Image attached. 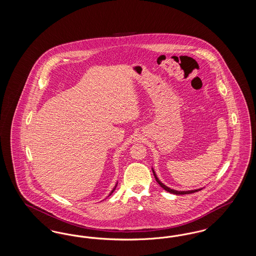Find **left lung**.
Listing matches in <instances>:
<instances>
[{
  "mask_svg": "<svg viewBox=\"0 0 256 256\" xmlns=\"http://www.w3.org/2000/svg\"><path fill=\"white\" fill-rule=\"evenodd\" d=\"M152 172H154V178H156V180L158 182L159 185L164 189V190H166L167 192H169V193H172V194H174V195H186V194H192V193H195V192H198V191H200V190H202V188H200V189H196V190H190V191H176V190H174V189H170L169 187H167L165 184H163V183L161 182L160 180H158V178L156 176V172L154 170L152 169Z\"/></svg>",
  "mask_w": 256,
  "mask_h": 256,
  "instance_id": "1",
  "label": "left lung"
}]
</instances>
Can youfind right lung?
<instances>
[{"mask_svg": "<svg viewBox=\"0 0 256 256\" xmlns=\"http://www.w3.org/2000/svg\"><path fill=\"white\" fill-rule=\"evenodd\" d=\"M116 187H117V183H116V185H115V187H114V188H113V190H112V191H111V192H110V195L108 196H110L111 195V194H112V193H113V192H114V190H115V189H116Z\"/></svg>", "mask_w": 256, "mask_h": 256, "instance_id": "obj_1", "label": "right lung"}]
</instances>
